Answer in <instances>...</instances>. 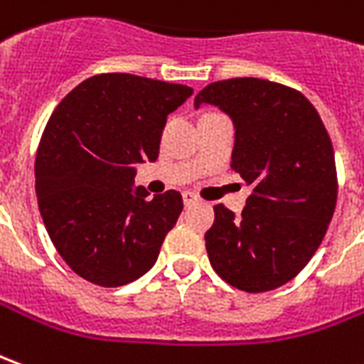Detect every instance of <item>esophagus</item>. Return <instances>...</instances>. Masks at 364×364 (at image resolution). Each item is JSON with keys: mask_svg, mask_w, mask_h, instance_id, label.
Here are the masks:
<instances>
[{"mask_svg": "<svg viewBox=\"0 0 364 364\" xmlns=\"http://www.w3.org/2000/svg\"><path fill=\"white\" fill-rule=\"evenodd\" d=\"M195 200H197V195H195V193L183 191V203H185V205H191V203H195Z\"/></svg>", "mask_w": 364, "mask_h": 364, "instance_id": "esophagus-1", "label": "esophagus"}]
</instances>
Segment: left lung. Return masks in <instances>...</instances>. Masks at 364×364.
<instances>
[{"instance_id": "obj_1", "label": "left lung", "mask_w": 364, "mask_h": 364, "mask_svg": "<svg viewBox=\"0 0 364 364\" xmlns=\"http://www.w3.org/2000/svg\"><path fill=\"white\" fill-rule=\"evenodd\" d=\"M200 104L230 116V167L254 187L240 217L215 205L205 235L210 266L248 294L279 288L306 268L335 213L329 134L304 94L262 78L213 82L195 96V108Z\"/></svg>"}]
</instances>
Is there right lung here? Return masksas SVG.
<instances>
[{
  "label": "right lung",
  "mask_w": 364,
  "mask_h": 364,
  "mask_svg": "<svg viewBox=\"0 0 364 364\" xmlns=\"http://www.w3.org/2000/svg\"><path fill=\"white\" fill-rule=\"evenodd\" d=\"M185 85L108 73L60 100L41 136L35 191L57 252L80 278L118 288L156 264L183 210L179 191L147 199L136 164L156 161L167 116Z\"/></svg>",
  "instance_id": "obj_1"
}]
</instances>
